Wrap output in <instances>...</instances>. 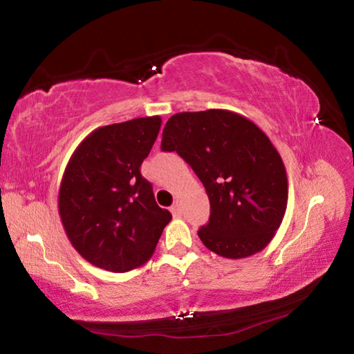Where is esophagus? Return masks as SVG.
<instances>
[{
  "label": "esophagus",
  "mask_w": 354,
  "mask_h": 354,
  "mask_svg": "<svg viewBox=\"0 0 354 354\" xmlns=\"http://www.w3.org/2000/svg\"><path fill=\"white\" fill-rule=\"evenodd\" d=\"M170 211H171L173 215H175V217H178V215H181V203L176 201L175 205L170 207Z\"/></svg>",
  "instance_id": "1"
}]
</instances>
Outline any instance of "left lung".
<instances>
[{"label":"left lung","mask_w":354,"mask_h":354,"mask_svg":"<svg viewBox=\"0 0 354 354\" xmlns=\"http://www.w3.org/2000/svg\"><path fill=\"white\" fill-rule=\"evenodd\" d=\"M160 148L176 151L205 185L211 215L198 237L206 248L242 259L267 247L286 214L287 175L251 120L223 109L175 113Z\"/></svg>","instance_id":"obj_1"}]
</instances>
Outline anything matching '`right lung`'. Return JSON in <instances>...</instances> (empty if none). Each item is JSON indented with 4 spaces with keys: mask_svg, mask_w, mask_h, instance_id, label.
Instances as JSON below:
<instances>
[{
    "mask_svg": "<svg viewBox=\"0 0 354 354\" xmlns=\"http://www.w3.org/2000/svg\"><path fill=\"white\" fill-rule=\"evenodd\" d=\"M160 123L154 115L95 129L64 171L59 189L64 230L84 259L107 272L143 266L171 220L140 173Z\"/></svg>",
    "mask_w": 354,
    "mask_h": 354,
    "instance_id": "add662e5",
    "label": "right lung"
}]
</instances>
